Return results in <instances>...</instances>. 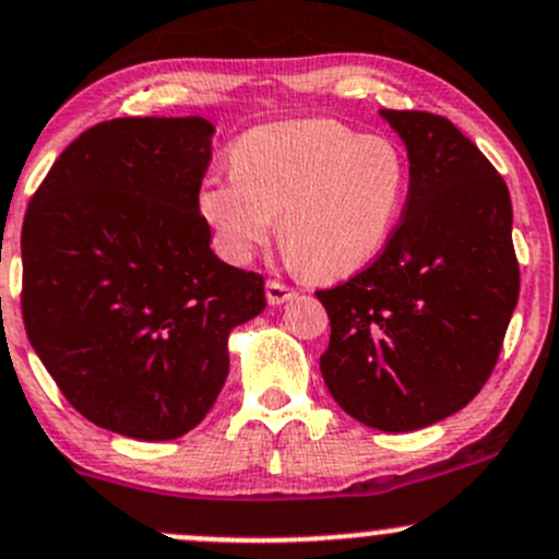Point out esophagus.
<instances>
[{"mask_svg": "<svg viewBox=\"0 0 559 559\" xmlns=\"http://www.w3.org/2000/svg\"><path fill=\"white\" fill-rule=\"evenodd\" d=\"M264 289H267V302L270 305H284V302H289L292 297H295V289L278 284V281H267V286H264Z\"/></svg>", "mask_w": 559, "mask_h": 559, "instance_id": "34e87169", "label": "esophagus"}]
</instances>
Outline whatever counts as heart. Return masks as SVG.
Masks as SVG:
<instances>
[{"mask_svg": "<svg viewBox=\"0 0 559 559\" xmlns=\"http://www.w3.org/2000/svg\"><path fill=\"white\" fill-rule=\"evenodd\" d=\"M233 174L198 190V211L230 262H249L273 235L321 281L345 278L385 249L404 195L407 157L385 136H361L334 120H292L243 133Z\"/></svg>", "mask_w": 559, "mask_h": 559, "instance_id": "heart-1", "label": "heart"}]
</instances>
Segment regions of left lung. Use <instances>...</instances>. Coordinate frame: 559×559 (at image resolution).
I'll list each match as a JSON object with an SVG mask.
<instances>
[{"label":"left lung","instance_id":"obj_1","mask_svg":"<svg viewBox=\"0 0 559 559\" xmlns=\"http://www.w3.org/2000/svg\"><path fill=\"white\" fill-rule=\"evenodd\" d=\"M409 160L404 216L329 313L321 374L369 428L418 431L466 407L490 378L520 297L512 198L485 155L428 111L380 109Z\"/></svg>","mask_w":559,"mask_h":559}]
</instances>
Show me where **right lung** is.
Masks as SVG:
<instances>
[{
	"instance_id": "right-lung-1",
	"label": "right lung",
	"mask_w": 559,
	"mask_h": 559,
	"mask_svg": "<svg viewBox=\"0 0 559 559\" xmlns=\"http://www.w3.org/2000/svg\"><path fill=\"white\" fill-rule=\"evenodd\" d=\"M205 117H122L52 163L23 219V324L80 415L141 442L214 407L227 337L264 310L262 275L211 251L198 190Z\"/></svg>"
}]
</instances>
